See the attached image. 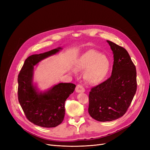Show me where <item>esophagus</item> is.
Segmentation results:
<instances>
[{"mask_svg":"<svg viewBox=\"0 0 150 150\" xmlns=\"http://www.w3.org/2000/svg\"><path fill=\"white\" fill-rule=\"evenodd\" d=\"M76 91L77 93H83L85 91V89L81 84H78L76 86Z\"/></svg>","mask_w":150,"mask_h":150,"instance_id":"34e87169","label":"esophagus"}]
</instances>
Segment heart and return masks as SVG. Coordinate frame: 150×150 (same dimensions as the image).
<instances>
[{"instance_id": "1", "label": "heart", "mask_w": 150, "mask_h": 150, "mask_svg": "<svg viewBox=\"0 0 150 150\" xmlns=\"http://www.w3.org/2000/svg\"><path fill=\"white\" fill-rule=\"evenodd\" d=\"M76 69L85 70L84 78L89 84H97L105 78L110 68L108 59L95 50H89L76 62Z\"/></svg>"}]
</instances>
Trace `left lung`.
<instances>
[{
	"label": "left lung",
	"instance_id": "1",
	"mask_svg": "<svg viewBox=\"0 0 150 150\" xmlns=\"http://www.w3.org/2000/svg\"><path fill=\"white\" fill-rule=\"evenodd\" d=\"M114 54L110 78L94 86L89 94L88 112L98 121H111L123 116L137 91V70L128 51L107 40Z\"/></svg>",
	"mask_w": 150,
	"mask_h": 150
}]
</instances>
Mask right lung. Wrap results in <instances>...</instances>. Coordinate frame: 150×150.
<instances>
[{"instance_id":"add662e5","label":"right lung","mask_w":150,"mask_h":150,"mask_svg":"<svg viewBox=\"0 0 150 150\" xmlns=\"http://www.w3.org/2000/svg\"><path fill=\"white\" fill-rule=\"evenodd\" d=\"M61 47L26 59L18 75V100L29 121L44 128L60 125L64 117V104L67 98L74 92L76 85L59 83L49 91L38 93L32 84L34 66L43 59L57 52Z\"/></svg>"}]
</instances>
